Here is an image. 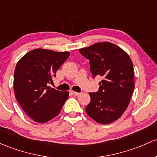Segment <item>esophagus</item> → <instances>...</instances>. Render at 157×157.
I'll list each match as a JSON object with an SVG mask.
<instances>
[{
	"mask_svg": "<svg viewBox=\"0 0 157 157\" xmlns=\"http://www.w3.org/2000/svg\"><path fill=\"white\" fill-rule=\"evenodd\" d=\"M71 92L72 94H74V95H80V92H74V91H71Z\"/></svg>",
	"mask_w": 157,
	"mask_h": 157,
	"instance_id": "1",
	"label": "esophagus"
}]
</instances>
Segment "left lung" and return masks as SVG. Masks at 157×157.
<instances>
[{"instance_id":"8db88e82","label":"left lung","mask_w":157,"mask_h":157,"mask_svg":"<svg viewBox=\"0 0 157 157\" xmlns=\"http://www.w3.org/2000/svg\"><path fill=\"white\" fill-rule=\"evenodd\" d=\"M79 52L90 60L93 77L103 78L98 92L89 93L91 101L86 112L98 123L116 121L128 108L135 89L133 63L129 56L110 42L97 43Z\"/></svg>"}]
</instances>
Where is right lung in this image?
I'll list each match as a JSON object with an SVG mask.
<instances>
[{"mask_svg": "<svg viewBox=\"0 0 157 157\" xmlns=\"http://www.w3.org/2000/svg\"><path fill=\"white\" fill-rule=\"evenodd\" d=\"M70 56L69 52L35 49L17 62L14 71L15 96L26 114L34 121L45 123L61 112L69 95L50 88L57 70Z\"/></svg>", "mask_w": 157, "mask_h": 157, "instance_id": "1", "label": "right lung"}]
</instances>
